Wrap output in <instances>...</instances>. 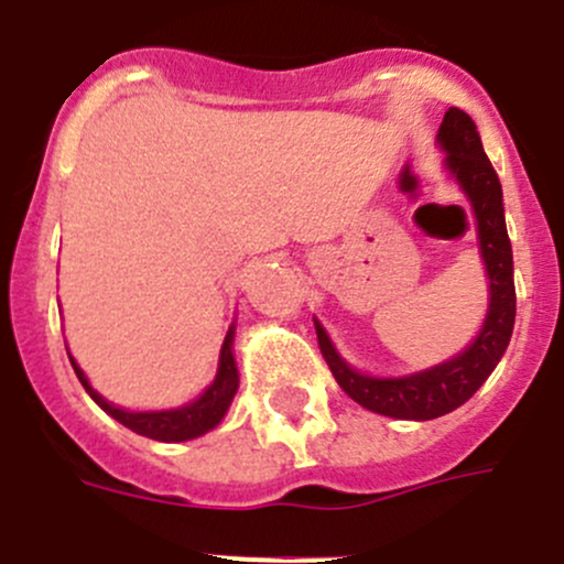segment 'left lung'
Wrapping results in <instances>:
<instances>
[{
	"instance_id": "8db88e82",
	"label": "left lung",
	"mask_w": 564,
	"mask_h": 564,
	"mask_svg": "<svg viewBox=\"0 0 564 564\" xmlns=\"http://www.w3.org/2000/svg\"><path fill=\"white\" fill-rule=\"evenodd\" d=\"M438 143L446 151V167L477 215L479 250L490 281V305L477 341L457 358L410 377H369L355 371L327 338L325 327L314 319L322 358L349 399L366 410L391 419L430 421L452 413L477 393L496 369L510 344L516 325V281H512V245L507 237L501 184L482 149L477 123L463 109L449 107L438 129Z\"/></svg>"
}]
</instances>
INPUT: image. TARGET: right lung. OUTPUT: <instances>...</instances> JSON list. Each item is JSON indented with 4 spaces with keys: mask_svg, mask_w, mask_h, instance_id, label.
<instances>
[{
    "mask_svg": "<svg viewBox=\"0 0 564 564\" xmlns=\"http://www.w3.org/2000/svg\"><path fill=\"white\" fill-rule=\"evenodd\" d=\"M231 347H234V327L228 330L226 341H223L220 369H217L215 382H212V386L206 388L195 402L184 404V408L151 410V413H131V410L109 404L101 393L93 391V386L87 382L85 371L76 366V360L70 358V355L68 358H70V366H74L76 377H79V382L85 386V391L90 393V399L104 410V413H109L115 421H120V424L129 427L131 433L145 435V438H154V441H165V444H176V441H189L209 433V430H215L217 424H220L223 415H226L228 404H231L234 393H237L239 388V371H237V360H234Z\"/></svg>",
    "mask_w": 564,
    "mask_h": 564,
    "instance_id": "right-lung-1",
    "label": "right lung"
}]
</instances>
